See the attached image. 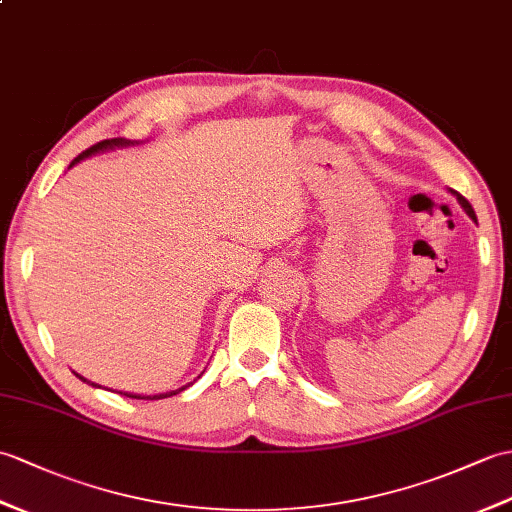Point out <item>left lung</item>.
I'll list each match as a JSON object with an SVG mask.
<instances>
[{
  "label": "left lung",
  "mask_w": 512,
  "mask_h": 512,
  "mask_svg": "<svg viewBox=\"0 0 512 512\" xmlns=\"http://www.w3.org/2000/svg\"><path fill=\"white\" fill-rule=\"evenodd\" d=\"M449 192H451V194H454V196H456V200H458V202H460V207H462V209H465V211H467V216H469V218H471V220H475V211H473V207H471V205H469V200H467V198H465V196H460V194H458V192H454V189H449Z\"/></svg>",
  "instance_id": "left-lung-1"
}]
</instances>
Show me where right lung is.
Wrapping results in <instances>:
<instances>
[{
    "label": "right lung",
    "mask_w": 512,
    "mask_h": 512,
    "mask_svg": "<svg viewBox=\"0 0 512 512\" xmlns=\"http://www.w3.org/2000/svg\"><path fill=\"white\" fill-rule=\"evenodd\" d=\"M135 144H139V141H130V139H122V137H117V139H104V141H100V144H95V146H91L89 150H85L82 154H78V157L69 163V168H74L76 163H80L82 159H87V157H93V154H100V152H106V150H115V148H124V146H135ZM76 377H80L82 382H87V384H91V386H95V388H100L98 384H93V382H89V379H85L82 375H78L76 373ZM196 382V379H194ZM194 382H189V384H185V386H181V388H176V390H168V392H157V395H135V392H122V395H126V397H133V399H165V397H174V395H178V392H183L185 388H189L192 386Z\"/></svg>",
    "instance_id": "obj_1"
}]
</instances>
